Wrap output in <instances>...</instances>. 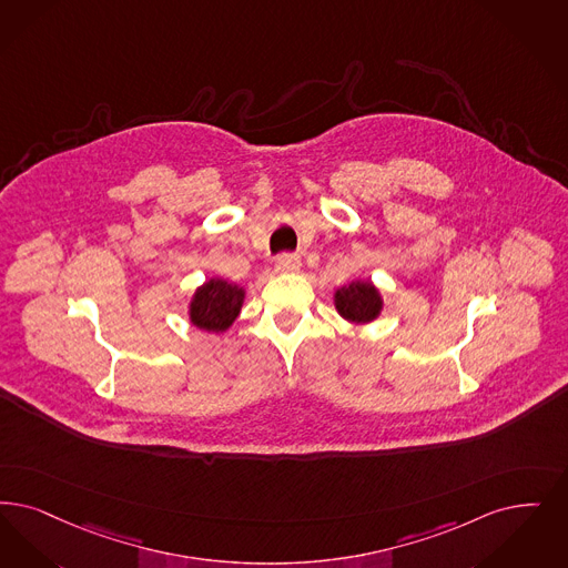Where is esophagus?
<instances>
[{
    "instance_id": "esophagus-1",
    "label": "esophagus",
    "mask_w": 568,
    "mask_h": 568,
    "mask_svg": "<svg viewBox=\"0 0 568 568\" xmlns=\"http://www.w3.org/2000/svg\"><path fill=\"white\" fill-rule=\"evenodd\" d=\"M276 273H297L300 271V257L294 253H281L274 262Z\"/></svg>"
}]
</instances>
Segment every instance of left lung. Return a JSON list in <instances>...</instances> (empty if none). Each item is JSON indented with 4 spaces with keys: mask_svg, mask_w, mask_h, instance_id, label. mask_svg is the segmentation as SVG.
I'll use <instances>...</instances> for the list:
<instances>
[{
    "mask_svg": "<svg viewBox=\"0 0 568 568\" xmlns=\"http://www.w3.org/2000/svg\"><path fill=\"white\" fill-rule=\"evenodd\" d=\"M381 294L367 281H353L336 292V308L342 317L355 323L374 321L381 313Z\"/></svg>",
    "mask_w": 568,
    "mask_h": 568,
    "instance_id": "8db88e82",
    "label": "left lung"
}]
</instances>
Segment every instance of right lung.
I'll return each instance as SVG.
<instances>
[{"label": "right lung", "instance_id": "obj_1", "mask_svg": "<svg viewBox=\"0 0 568 568\" xmlns=\"http://www.w3.org/2000/svg\"><path fill=\"white\" fill-rule=\"evenodd\" d=\"M245 292L239 285L213 278L204 283L190 304V318L206 332H224L239 317Z\"/></svg>", "mask_w": 568, "mask_h": 568}]
</instances>
